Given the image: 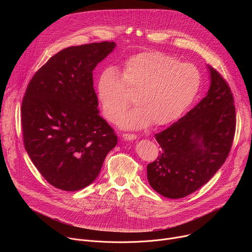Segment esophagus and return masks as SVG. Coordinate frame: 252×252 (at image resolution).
Returning a JSON list of instances; mask_svg holds the SVG:
<instances>
[{"label": "esophagus", "instance_id": "1", "mask_svg": "<svg viewBox=\"0 0 252 252\" xmlns=\"http://www.w3.org/2000/svg\"><path fill=\"white\" fill-rule=\"evenodd\" d=\"M123 137L126 140H133V139L136 138V135L133 134V133H124Z\"/></svg>", "mask_w": 252, "mask_h": 252}]
</instances>
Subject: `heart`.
<instances>
[{
  "instance_id": "b5f03b06",
  "label": "heart",
  "mask_w": 252,
  "mask_h": 252,
  "mask_svg": "<svg viewBox=\"0 0 252 252\" xmlns=\"http://www.w3.org/2000/svg\"><path fill=\"white\" fill-rule=\"evenodd\" d=\"M201 86L198 68L159 52H145L128 58L119 70L104 68L97 80L96 94L105 118L127 129L166 126L181 118L192 104Z\"/></svg>"
}]
</instances>
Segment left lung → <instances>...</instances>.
<instances>
[{"mask_svg": "<svg viewBox=\"0 0 252 252\" xmlns=\"http://www.w3.org/2000/svg\"><path fill=\"white\" fill-rule=\"evenodd\" d=\"M210 87L192 110L155 134L161 152L148 164L151 187L167 198L194 192L215 174L230 152L235 132L234 98L226 81L208 65Z\"/></svg>", "mask_w": 252, "mask_h": 252, "instance_id": "obj_1", "label": "left lung"}]
</instances>
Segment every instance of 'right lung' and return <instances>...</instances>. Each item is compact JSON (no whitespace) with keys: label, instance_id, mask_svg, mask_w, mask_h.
Segmentation results:
<instances>
[{"label":"right lung","instance_id":"1","mask_svg":"<svg viewBox=\"0 0 252 252\" xmlns=\"http://www.w3.org/2000/svg\"><path fill=\"white\" fill-rule=\"evenodd\" d=\"M114 42L69 47L53 56L30 81L22 101L25 149L53 187L76 191L90 186L118 143L98 115L93 70Z\"/></svg>","mask_w":252,"mask_h":252}]
</instances>
